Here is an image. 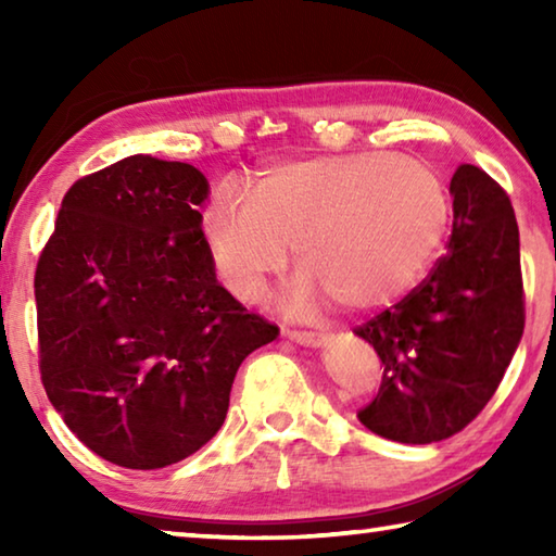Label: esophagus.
<instances>
[{"label": "esophagus", "instance_id": "1", "mask_svg": "<svg viewBox=\"0 0 556 556\" xmlns=\"http://www.w3.org/2000/svg\"><path fill=\"white\" fill-rule=\"evenodd\" d=\"M281 336L289 338V341H294L299 345H324L326 343V336L324 333H316V331H296V328H285Z\"/></svg>", "mask_w": 556, "mask_h": 556}]
</instances>
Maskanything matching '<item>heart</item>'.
<instances>
[{
  "mask_svg": "<svg viewBox=\"0 0 556 556\" xmlns=\"http://www.w3.org/2000/svg\"><path fill=\"white\" fill-rule=\"evenodd\" d=\"M448 193L434 168L388 152L279 164L255 193L225 186L203 215V238L223 287L252 299L289 260L301 262L281 296L294 312L326 294L348 312L390 304L434 255Z\"/></svg>",
  "mask_w": 556,
  "mask_h": 556,
  "instance_id": "1",
  "label": "heart"
}]
</instances>
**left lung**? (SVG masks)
Listing matches in <instances>:
<instances>
[{
  "instance_id": "1",
  "label": "left lung",
  "mask_w": 556,
  "mask_h": 556,
  "mask_svg": "<svg viewBox=\"0 0 556 556\" xmlns=\"http://www.w3.org/2000/svg\"><path fill=\"white\" fill-rule=\"evenodd\" d=\"M454 228L429 277L357 326L382 382L357 419L400 444L458 434L493 397L525 328L520 232L513 203L483 168L451 178Z\"/></svg>"
}]
</instances>
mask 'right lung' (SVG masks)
I'll list each match as a JSON object with an SVG mask.
<instances>
[{
	"instance_id": "right-lung-1",
	"label": "right lung",
	"mask_w": 556,
	"mask_h": 556,
	"mask_svg": "<svg viewBox=\"0 0 556 556\" xmlns=\"http://www.w3.org/2000/svg\"><path fill=\"white\" fill-rule=\"evenodd\" d=\"M208 181L149 154L83 176L36 265L43 390L110 464L154 470L215 437L240 363L279 336L215 279Z\"/></svg>"
}]
</instances>
